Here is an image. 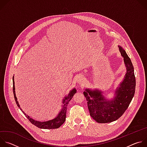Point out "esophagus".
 <instances>
[{"label": "esophagus", "instance_id": "1", "mask_svg": "<svg viewBox=\"0 0 147 147\" xmlns=\"http://www.w3.org/2000/svg\"><path fill=\"white\" fill-rule=\"evenodd\" d=\"M77 82L80 84L82 85L84 83H85V78L82 76H79L77 78Z\"/></svg>", "mask_w": 147, "mask_h": 147}]
</instances>
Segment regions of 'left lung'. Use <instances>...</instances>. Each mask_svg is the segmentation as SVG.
<instances>
[{"mask_svg": "<svg viewBox=\"0 0 147 147\" xmlns=\"http://www.w3.org/2000/svg\"><path fill=\"white\" fill-rule=\"evenodd\" d=\"M118 47L124 59L126 73L115 90L113 99H106L99 90L86 89L83 92L90 116L99 123H111L120 117L129 107L135 93L136 83L132 62L125 50L120 46Z\"/></svg>", "mask_w": 147, "mask_h": 147, "instance_id": "1", "label": "left lung"}]
</instances>
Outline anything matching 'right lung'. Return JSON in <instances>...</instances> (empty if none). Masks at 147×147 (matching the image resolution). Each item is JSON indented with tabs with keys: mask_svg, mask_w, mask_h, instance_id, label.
Masks as SVG:
<instances>
[{
	"mask_svg": "<svg viewBox=\"0 0 147 147\" xmlns=\"http://www.w3.org/2000/svg\"><path fill=\"white\" fill-rule=\"evenodd\" d=\"M13 94H14V99L16 102L17 105L18 107L20 108V110L22 111L23 113L26 115V116L27 117V119L29 120V121L35 125V126L40 128V129H57L59 127H60L61 125L63 124L65 121L66 120V111H67V105L70 100L72 99L73 95L76 93L77 91L76 88H73L72 90L70 91L69 94L66 96L64 99H63V105L62 108L59 112V114L57 115V116L52 120H48L47 121H36L32 118H31L29 116L27 115L24 112H23L20 107V105L18 103V102L17 101V97L16 96V92H15V86H14V76L13 77Z\"/></svg>",
	"mask_w": 147,
	"mask_h": 147,
	"instance_id": "1",
	"label": "right lung"
}]
</instances>
